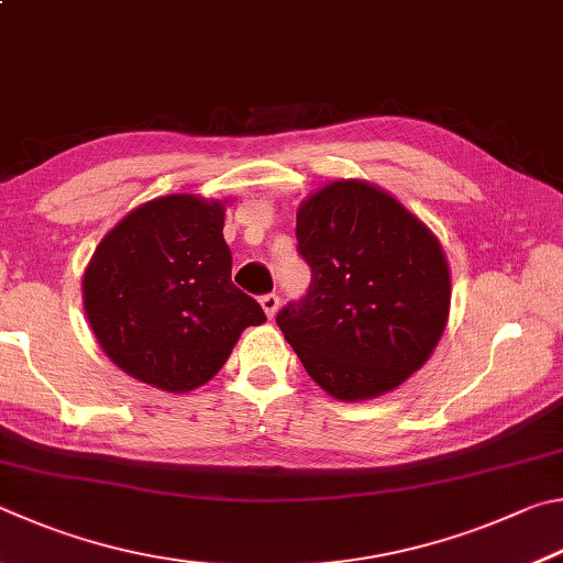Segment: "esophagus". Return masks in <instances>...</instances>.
I'll list each match as a JSON object with an SVG mask.
<instances>
[{
	"instance_id": "obj_1",
	"label": "esophagus",
	"mask_w": 563,
	"mask_h": 563,
	"mask_svg": "<svg viewBox=\"0 0 563 563\" xmlns=\"http://www.w3.org/2000/svg\"><path fill=\"white\" fill-rule=\"evenodd\" d=\"M260 303H262V309H264V313L269 319H274L276 311H279V297H276V294H264V297L260 299Z\"/></svg>"
}]
</instances>
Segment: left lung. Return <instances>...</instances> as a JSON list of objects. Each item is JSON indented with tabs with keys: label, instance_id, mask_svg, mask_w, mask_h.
Here are the masks:
<instances>
[{
	"label": "left lung",
	"instance_id": "8db88e82",
	"mask_svg": "<svg viewBox=\"0 0 563 563\" xmlns=\"http://www.w3.org/2000/svg\"><path fill=\"white\" fill-rule=\"evenodd\" d=\"M307 297L276 313L309 376L336 400L398 388L435 351L450 313L445 252L396 197L336 180L299 205Z\"/></svg>",
	"mask_w": 563,
	"mask_h": 563
}]
</instances>
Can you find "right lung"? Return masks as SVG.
Listing matches in <instances>:
<instances>
[{"mask_svg": "<svg viewBox=\"0 0 563 563\" xmlns=\"http://www.w3.org/2000/svg\"><path fill=\"white\" fill-rule=\"evenodd\" d=\"M224 205L167 195L135 207L96 246L84 309L118 368L167 393L205 386L246 327L266 321L232 284Z\"/></svg>", "mask_w": 563, "mask_h": 563, "instance_id": "obj_1", "label": "right lung"}]
</instances>
